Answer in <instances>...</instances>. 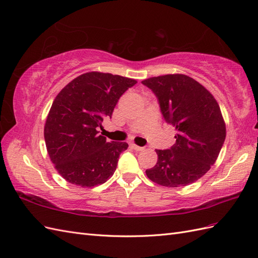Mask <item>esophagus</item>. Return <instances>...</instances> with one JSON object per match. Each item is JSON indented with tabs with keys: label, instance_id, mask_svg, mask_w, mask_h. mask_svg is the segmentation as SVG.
Returning a JSON list of instances; mask_svg holds the SVG:
<instances>
[{
	"label": "esophagus",
	"instance_id": "1",
	"mask_svg": "<svg viewBox=\"0 0 258 258\" xmlns=\"http://www.w3.org/2000/svg\"><path fill=\"white\" fill-rule=\"evenodd\" d=\"M131 147L133 148L134 150H136V151H142V150H144V147L137 146V145H135V144H131Z\"/></svg>",
	"mask_w": 258,
	"mask_h": 258
}]
</instances>
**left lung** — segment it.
I'll return each instance as SVG.
<instances>
[{
  "label": "left lung",
  "instance_id": "8db88e82",
  "mask_svg": "<svg viewBox=\"0 0 258 258\" xmlns=\"http://www.w3.org/2000/svg\"><path fill=\"white\" fill-rule=\"evenodd\" d=\"M142 84L157 97L166 123L177 131L173 146L156 150L158 161L146 170L147 176L169 187L194 183L216 162L226 140L219 104L204 86L186 75L151 77Z\"/></svg>",
  "mask_w": 258,
  "mask_h": 258
}]
</instances>
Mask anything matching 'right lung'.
<instances>
[{
  "instance_id": "1",
  "label": "right lung",
  "mask_w": 258,
  "mask_h": 258,
  "mask_svg": "<svg viewBox=\"0 0 258 258\" xmlns=\"http://www.w3.org/2000/svg\"><path fill=\"white\" fill-rule=\"evenodd\" d=\"M137 82L109 73H86L65 86L54 99L44 126L48 154L57 172L82 187L101 185L113 175L126 143L99 135L118 99Z\"/></svg>"
}]
</instances>
